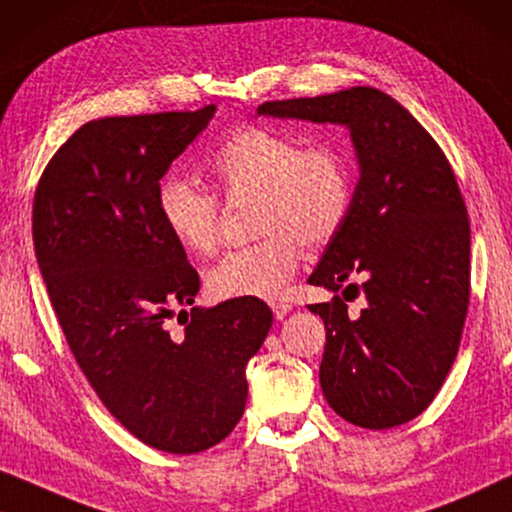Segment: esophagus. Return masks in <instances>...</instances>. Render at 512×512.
Here are the masks:
<instances>
[{
  "mask_svg": "<svg viewBox=\"0 0 512 512\" xmlns=\"http://www.w3.org/2000/svg\"><path fill=\"white\" fill-rule=\"evenodd\" d=\"M271 311L276 315V320H283L292 311V304H287V301H271Z\"/></svg>",
  "mask_w": 512,
  "mask_h": 512,
  "instance_id": "1",
  "label": "esophagus"
}]
</instances>
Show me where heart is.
I'll return each instance as SVG.
<instances>
[{"instance_id":"1","label":"heart","mask_w":512,"mask_h":512,"mask_svg":"<svg viewBox=\"0 0 512 512\" xmlns=\"http://www.w3.org/2000/svg\"><path fill=\"white\" fill-rule=\"evenodd\" d=\"M204 174L227 204L253 199V229L262 234L208 271L215 299L280 297L297 271L299 241L313 248L336 239L355 204V174L341 148L325 141L304 146L301 136L269 125L229 132L208 153ZM214 195L174 176L157 187L162 225L187 255L208 257L220 246Z\"/></svg>"}]
</instances>
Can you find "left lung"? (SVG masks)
<instances>
[{"instance_id":"obj_1","label":"left lung","mask_w":512,"mask_h":512,"mask_svg":"<svg viewBox=\"0 0 512 512\" xmlns=\"http://www.w3.org/2000/svg\"><path fill=\"white\" fill-rule=\"evenodd\" d=\"M257 113L350 129L362 169L355 204L308 283L331 292L348 283L345 292L362 290L366 306L359 318L338 294L308 306L327 329L320 385L357 427L413 420L450 373L469 311L471 227L448 157L376 88L276 99ZM357 277L362 286L351 283Z\"/></svg>"}]
</instances>
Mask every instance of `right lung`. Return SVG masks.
Listing matches in <instances>:
<instances>
[{
  "mask_svg": "<svg viewBox=\"0 0 512 512\" xmlns=\"http://www.w3.org/2000/svg\"><path fill=\"white\" fill-rule=\"evenodd\" d=\"M199 111L92 120L50 157L32 239L50 304L106 410L150 448L194 455L239 424L246 364L269 334L262 299L194 304L199 273L157 213L169 164L213 118Z\"/></svg>",
  "mask_w": 512,
  "mask_h": 512,
  "instance_id": "add662e5",
  "label": "right lung"
}]
</instances>
